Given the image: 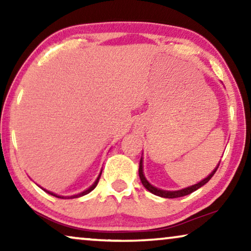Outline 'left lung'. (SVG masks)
Segmentation results:
<instances>
[{
    "instance_id": "8db88e82",
    "label": "left lung",
    "mask_w": 251,
    "mask_h": 251,
    "mask_svg": "<svg viewBox=\"0 0 251 251\" xmlns=\"http://www.w3.org/2000/svg\"><path fill=\"white\" fill-rule=\"evenodd\" d=\"M219 167V164L217 167L215 168L214 171L209 175V176L207 178H204L203 180H201L200 183L195 184V185H192V186L190 187H186V188H183V190H179V191H164V190H160V188H156L154 187L153 185H151L149 181H147V179L145 178V176H144V173H143V157L140 159V162H139V178L140 180H142V184L144 185V187L146 188L147 191H150L151 193L155 194L157 195V197H161V198H167V199H175V198H180V197H185V195H188L191 193H193L194 191H197L198 188H200L203 186L204 184H207L209 180L211 179V177L214 176L216 171H217Z\"/></svg>"
}]
</instances>
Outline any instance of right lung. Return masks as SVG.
<instances>
[{
  "mask_svg": "<svg viewBox=\"0 0 251 251\" xmlns=\"http://www.w3.org/2000/svg\"><path fill=\"white\" fill-rule=\"evenodd\" d=\"M100 175H101V173L99 174V176H98V178L97 179H96V181L94 184L91 185L90 187L88 188V190H85L84 192H81V193H78V194H76V195H72V197H60V195H57V194H53V193H51V192H49V191H47V190H44L47 192V193H49V194H51V195H53V197H56V198H61V199H74V198H80V197H82V195H85V194H88V193H90V192L94 190V188L97 186V184H98V181H99V178H100Z\"/></svg>",
  "mask_w": 251,
  "mask_h": 251,
  "instance_id": "obj_1",
  "label": "right lung"
}]
</instances>
